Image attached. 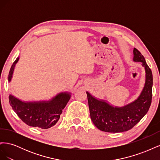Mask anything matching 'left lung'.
Here are the masks:
<instances>
[{
    "mask_svg": "<svg viewBox=\"0 0 160 160\" xmlns=\"http://www.w3.org/2000/svg\"><path fill=\"white\" fill-rule=\"evenodd\" d=\"M134 62H140L146 71L144 87L136 99L123 107L110 104L86 91L91 119L101 131L118 133L126 132L135 126L149 110L152 103L153 76L144 57L137 49H133Z\"/></svg>",
    "mask_w": 160,
    "mask_h": 160,
    "instance_id": "left-lung-1",
    "label": "left lung"
}]
</instances>
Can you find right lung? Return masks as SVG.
<instances>
[{"label":"right lung","mask_w":160,"mask_h":160,"mask_svg":"<svg viewBox=\"0 0 160 160\" xmlns=\"http://www.w3.org/2000/svg\"><path fill=\"white\" fill-rule=\"evenodd\" d=\"M19 60V57L13 62L8 76L10 83L12 78L15 65ZM70 92H61L49 100L25 101L9 95V103L23 122L29 126L48 129L53 126L60 118V115L71 99Z\"/></svg>","instance_id":"1"}]
</instances>
